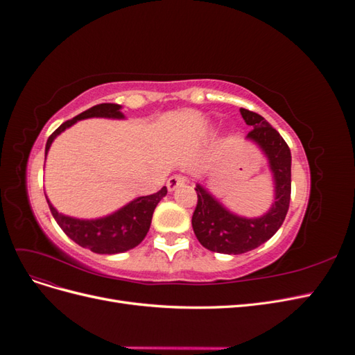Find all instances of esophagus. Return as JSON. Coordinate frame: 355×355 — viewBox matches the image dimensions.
Segmentation results:
<instances>
[{
	"label": "esophagus",
	"mask_w": 355,
	"mask_h": 355,
	"mask_svg": "<svg viewBox=\"0 0 355 355\" xmlns=\"http://www.w3.org/2000/svg\"><path fill=\"white\" fill-rule=\"evenodd\" d=\"M187 180H188V179H187L185 176L175 175V176H171V178L167 180V188H168V191H175L178 187L185 185Z\"/></svg>",
	"instance_id": "34e87169"
}]
</instances>
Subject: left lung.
<instances>
[{"instance_id":"left-lung-1","label":"left lung","mask_w":355,"mask_h":355,"mask_svg":"<svg viewBox=\"0 0 355 355\" xmlns=\"http://www.w3.org/2000/svg\"><path fill=\"white\" fill-rule=\"evenodd\" d=\"M247 125L249 141L259 146L270 161L275 182V201L270 211L261 218H241L225 209L211 194L197 185V207L192 214L196 237L207 250L241 254L270 240L282 227L290 204L292 192V155L284 139L259 114L240 110Z\"/></svg>"}]
</instances>
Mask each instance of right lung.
Masks as SVG:
<instances>
[{
  "instance_id": "add662e5",
  "label": "right lung",
  "mask_w": 355,
  "mask_h": 355,
  "mask_svg": "<svg viewBox=\"0 0 355 355\" xmlns=\"http://www.w3.org/2000/svg\"><path fill=\"white\" fill-rule=\"evenodd\" d=\"M121 105L116 103H101L96 105L93 108L81 112L80 115L73 116L72 120H68L63 123L60 127H58L49 137L46 144V155L50 149L51 142L55 141L56 136L60 135L63 130H67L68 127L75 124L84 118H93V116H102V118H124L121 114ZM167 188L163 187L155 194L139 197L133 201H130L127 206L116 210L115 213L105 216L101 219H75L71 216H65V214L59 213L53 204L49 201V207L53 214V218L56 219L58 225L65 232L68 237L77 243L78 245L89 249L94 253L101 254H115L123 253L133 249L139 243H142L145 235L151 227L153 213L157 207V204L161 201V198L166 197Z\"/></svg>"
}]
</instances>
